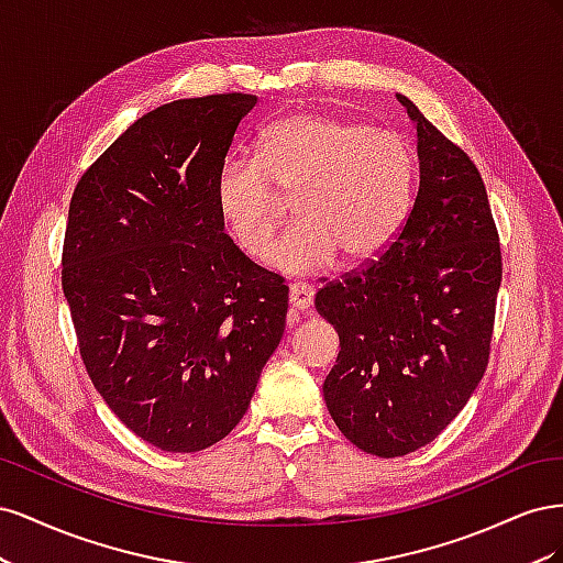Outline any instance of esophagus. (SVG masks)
Returning a JSON list of instances; mask_svg holds the SVG:
<instances>
[{
    "mask_svg": "<svg viewBox=\"0 0 563 563\" xmlns=\"http://www.w3.org/2000/svg\"><path fill=\"white\" fill-rule=\"evenodd\" d=\"M314 300V288L308 284H291L288 288V305H291V312L302 314L312 308Z\"/></svg>",
    "mask_w": 563,
    "mask_h": 563,
    "instance_id": "esophagus-1",
    "label": "esophagus"
}]
</instances>
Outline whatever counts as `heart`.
Wrapping results in <instances>:
<instances>
[{"instance_id":"b5f03b06","label":"heart","mask_w":563,"mask_h":563,"mask_svg":"<svg viewBox=\"0 0 563 563\" xmlns=\"http://www.w3.org/2000/svg\"><path fill=\"white\" fill-rule=\"evenodd\" d=\"M258 147V157L223 159L213 199L234 244L258 258L282 220L278 195L296 197L298 223L265 251L282 275H317L340 255L350 265L378 258L411 216L418 155L395 129L296 112L267 126Z\"/></svg>"}]
</instances>
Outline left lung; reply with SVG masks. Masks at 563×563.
<instances>
[{"label": "left lung", "mask_w": 563, "mask_h": 563, "mask_svg": "<svg viewBox=\"0 0 563 563\" xmlns=\"http://www.w3.org/2000/svg\"><path fill=\"white\" fill-rule=\"evenodd\" d=\"M418 133L420 185L376 261L314 298L340 352L323 401L356 449L399 457L434 441L484 378L503 279L500 236L474 162L397 93Z\"/></svg>", "instance_id": "8db88e82"}]
</instances>
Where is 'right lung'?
Listing matches in <instances>:
<instances>
[{"instance_id": "1", "label": "right lung", "mask_w": 563, "mask_h": 563, "mask_svg": "<svg viewBox=\"0 0 563 563\" xmlns=\"http://www.w3.org/2000/svg\"><path fill=\"white\" fill-rule=\"evenodd\" d=\"M255 103L216 93L135 119L67 213L63 294L81 362L112 413L168 453L236 428L286 327L288 286L234 246L213 199Z\"/></svg>"}]
</instances>
